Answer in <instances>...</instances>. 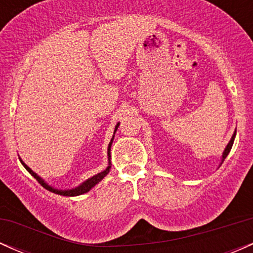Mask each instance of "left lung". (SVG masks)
<instances>
[{
    "label": "left lung",
    "mask_w": 253,
    "mask_h": 253,
    "mask_svg": "<svg viewBox=\"0 0 253 253\" xmlns=\"http://www.w3.org/2000/svg\"><path fill=\"white\" fill-rule=\"evenodd\" d=\"M236 134H237V129L234 130V133H233V135H232L231 140L228 141L227 146H226V147H225V150H223V152H222V156H221V162H220V165H221V164H222V162L225 161V158H226V157L228 156V153H229V151H231L232 146H233V143H234V138H236ZM220 165H219V167H220Z\"/></svg>",
    "instance_id": "obj_1"
}]
</instances>
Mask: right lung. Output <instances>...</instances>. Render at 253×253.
I'll list each match as a JSON object with an SVG mask.
<instances>
[{"label": "right lung", "mask_w": 253, "mask_h": 253, "mask_svg": "<svg viewBox=\"0 0 253 253\" xmlns=\"http://www.w3.org/2000/svg\"><path fill=\"white\" fill-rule=\"evenodd\" d=\"M119 125H120V123H118L117 126H115L114 134H115V132H117ZM113 140H114V135H113L112 139H110V141H109V144H108V149H107V156H108V167H107L103 171H101V172H98V173H96V175L90 177V178L86 179V181L82 182L80 185H77V187L72 188V189H57V188L52 187V185L48 184V183H46L45 181H43V179L39 175H38V173L34 172V171L32 170L30 167H27V165L25 164V162L22 161V159L20 158V157H19V159H20V162H21V164L25 167V169L27 170L28 172H30L31 175L33 176L34 178H36L37 181L42 185L43 188H46V189H47V190L52 191V193L58 194V195H63V196H78V195H82V194L88 193V191L91 189L92 187H95V185H96L98 182L102 181L104 177L108 175V172L110 171V168H112V167H110V165H112V163H110V147H112Z\"/></svg>", "instance_id": "obj_1"}]
</instances>
